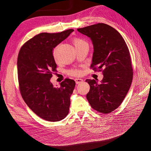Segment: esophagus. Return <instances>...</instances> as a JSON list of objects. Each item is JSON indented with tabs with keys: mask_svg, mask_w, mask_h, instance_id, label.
<instances>
[{
	"mask_svg": "<svg viewBox=\"0 0 151 151\" xmlns=\"http://www.w3.org/2000/svg\"><path fill=\"white\" fill-rule=\"evenodd\" d=\"M75 81H76V83L77 84H80V83H83V79H79V78H77V79H75Z\"/></svg>",
	"mask_w": 151,
	"mask_h": 151,
	"instance_id": "obj_1",
	"label": "esophagus"
}]
</instances>
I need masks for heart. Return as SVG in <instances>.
I'll return each instance as SVG.
<instances>
[{"label": "heart", "mask_w": 151, "mask_h": 151, "mask_svg": "<svg viewBox=\"0 0 151 151\" xmlns=\"http://www.w3.org/2000/svg\"><path fill=\"white\" fill-rule=\"evenodd\" d=\"M84 44H87V43L84 40H82L81 38H76L74 40V45L75 46V48L81 46V45H84ZM57 51V47H55L53 50V56L55 58H56ZM67 74L73 76H78L81 74V71L77 69H70L67 71Z\"/></svg>", "instance_id": "1"}]
</instances>
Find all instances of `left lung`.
<instances>
[{
	"mask_svg": "<svg viewBox=\"0 0 151 151\" xmlns=\"http://www.w3.org/2000/svg\"><path fill=\"white\" fill-rule=\"evenodd\" d=\"M92 40L94 46L91 68L102 71L101 84L86 79L90 86L86 98L91 106L102 113H109L122 104L133 79L129 48L118 31L104 23L77 29Z\"/></svg>",
	"mask_w": 151,
	"mask_h": 151,
	"instance_id": "1",
	"label": "left lung"
}]
</instances>
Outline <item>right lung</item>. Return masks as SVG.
Here are the masks:
<instances>
[{"label": "right lung", "instance_id": "obj_1", "mask_svg": "<svg viewBox=\"0 0 151 151\" xmlns=\"http://www.w3.org/2000/svg\"><path fill=\"white\" fill-rule=\"evenodd\" d=\"M74 31L70 29L57 33H42L21 47L17 57V77L22 99L36 115L49 122H58L69 112L74 80L65 79L55 88L50 82L57 72L53 48Z\"/></svg>", "mask_w": 151, "mask_h": 151}]
</instances>
